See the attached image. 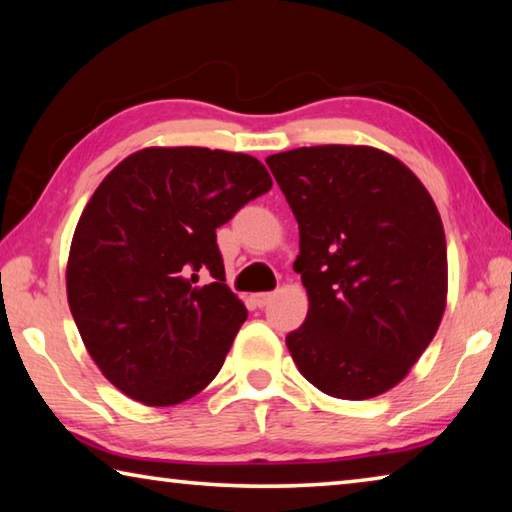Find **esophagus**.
Wrapping results in <instances>:
<instances>
[{
	"instance_id": "1",
	"label": "esophagus",
	"mask_w": 512,
	"mask_h": 512,
	"mask_svg": "<svg viewBox=\"0 0 512 512\" xmlns=\"http://www.w3.org/2000/svg\"><path fill=\"white\" fill-rule=\"evenodd\" d=\"M255 305L257 307H266L268 305V302H271L273 300V293H255Z\"/></svg>"
}]
</instances>
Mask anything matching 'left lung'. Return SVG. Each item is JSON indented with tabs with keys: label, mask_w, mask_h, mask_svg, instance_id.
<instances>
[{
	"label": "left lung",
	"mask_w": 512,
	"mask_h": 512,
	"mask_svg": "<svg viewBox=\"0 0 512 512\" xmlns=\"http://www.w3.org/2000/svg\"><path fill=\"white\" fill-rule=\"evenodd\" d=\"M300 230L293 262L305 323L287 336L302 377L339 400H370L409 375L447 307L438 207L395 155L323 144L266 158Z\"/></svg>",
	"instance_id": "left-lung-1"
}]
</instances>
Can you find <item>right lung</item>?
<instances>
[{
	"mask_svg": "<svg viewBox=\"0 0 512 512\" xmlns=\"http://www.w3.org/2000/svg\"><path fill=\"white\" fill-rule=\"evenodd\" d=\"M271 185L253 155L146 146L94 189L67 302L92 361L131 400L173 406L219 375L248 311L225 284L216 228Z\"/></svg>",
	"mask_w": 512,
	"mask_h": 512,
	"instance_id": "right-lung-1",
	"label": "right lung"
}]
</instances>
